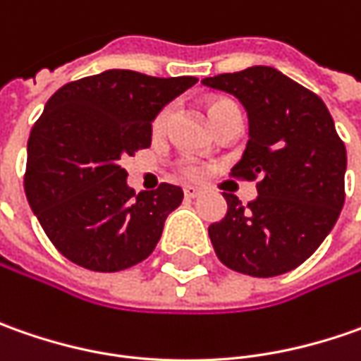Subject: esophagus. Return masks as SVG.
Instances as JSON below:
<instances>
[{"label":"esophagus","instance_id":"1","mask_svg":"<svg viewBox=\"0 0 361 361\" xmlns=\"http://www.w3.org/2000/svg\"><path fill=\"white\" fill-rule=\"evenodd\" d=\"M202 190L199 187H185V197L187 199H197V197H201Z\"/></svg>","mask_w":361,"mask_h":361}]
</instances>
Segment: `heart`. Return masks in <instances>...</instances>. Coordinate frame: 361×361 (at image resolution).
Segmentation results:
<instances>
[{
	"label": "heart",
	"instance_id": "heart-1",
	"mask_svg": "<svg viewBox=\"0 0 361 361\" xmlns=\"http://www.w3.org/2000/svg\"><path fill=\"white\" fill-rule=\"evenodd\" d=\"M223 104H227V102H225V100H215V102L211 104V112ZM169 118H171V106L164 108L159 116H157V120H154V130H162V128L166 126ZM180 169H183V173L187 174V176H190V178H197V176H201L202 174V166L199 162H195V160H183V162H180Z\"/></svg>",
	"mask_w": 361,
	"mask_h": 361
}]
</instances>
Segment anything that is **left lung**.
Returning a JSON list of instances; mask_svg holds the SVG:
<instances>
[{
	"instance_id": "obj_1",
	"label": "left lung",
	"mask_w": 361,
	"mask_h": 361,
	"mask_svg": "<svg viewBox=\"0 0 361 361\" xmlns=\"http://www.w3.org/2000/svg\"><path fill=\"white\" fill-rule=\"evenodd\" d=\"M201 84L241 102L249 142L231 173L261 176L257 199L247 207L223 192L227 215L209 227L216 257L253 277L295 269L334 229L345 199L348 157L327 106L269 66L204 78Z\"/></svg>"
}]
</instances>
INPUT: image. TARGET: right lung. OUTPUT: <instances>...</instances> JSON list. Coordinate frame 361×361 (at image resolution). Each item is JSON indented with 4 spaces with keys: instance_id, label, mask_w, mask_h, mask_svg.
I'll return each mask as SVG.
<instances>
[{
    "instance_id": "1",
    "label": "right lung",
    "mask_w": 361,
    "mask_h": 361,
    "mask_svg": "<svg viewBox=\"0 0 361 361\" xmlns=\"http://www.w3.org/2000/svg\"><path fill=\"white\" fill-rule=\"evenodd\" d=\"M197 82L106 70L66 84L44 106L27 140L25 195L72 263L112 273L154 251L183 188L162 183L136 195L120 160L150 146L160 110Z\"/></svg>"
}]
</instances>
